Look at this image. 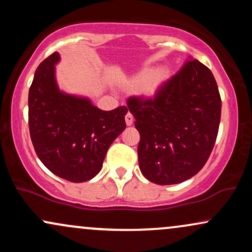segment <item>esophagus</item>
<instances>
[{
	"label": "esophagus",
	"instance_id": "1",
	"mask_svg": "<svg viewBox=\"0 0 252 252\" xmlns=\"http://www.w3.org/2000/svg\"><path fill=\"white\" fill-rule=\"evenodd\" d=\"M132 123H134V116H132L130 112H128V114H126V124L128 126H132Z\"/></svg>",
	"mask_w": 252,
	"mask_h": 252
}]
</instances>
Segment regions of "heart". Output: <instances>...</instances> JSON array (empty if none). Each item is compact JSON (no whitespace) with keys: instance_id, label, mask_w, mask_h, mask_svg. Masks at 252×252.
I'll list each match as a JSON object with an SVG mask.
<instances>
[{"instance_id":"heart-1","label":"heart","mask_w":252,"mask_h":252,"mask_svg":"<svg viewBox=\"0 0 252 252\" xmlns=\"http://www.w3.org/2000/svg\"><path fill=\"white\" fill-rule=\"evenodd\" d=\"M169 79L170 71L164 66H160L155 70L143 68L136 72L126 80V85L130 90H140L143 99L153 100L158 96Z\"/></svg>"}]
</instances>
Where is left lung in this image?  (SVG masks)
Returning <instances> with one entry per match:
<instances>
[{"label":"left lung","mask_w":252,"mask_h":252,"mask_svg":"<svg viewBox=\"0 0 252 252\" xmlns=\"http://www.w3.org/2000/svg\"><path fill=\"white\" fill-rule=\"evenodd\" d=\"M141 136L142 174L158 185L180 184L200 170L212 152L220 123L221 99L212 72L189 62L153 100L128 99Z\"/></svg>","instance_id":"obj_1"}]
</instances>
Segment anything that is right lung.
<instances>
[{"label":"right lung","instance_id":"add662e5","mask_svg":"<svg viewBox=\"0 0 252 252\" xmlns=\"http://www.w3.org/2000/svg\"><path fill=\"white\" fill-rule=\"evenodd\" d=\"M54 52L40 63L28 94L32 142L41 162L72 182L94 178L111 143L126 129V106L104 111L85 96L67 94L57 83Z\"/></svg>","mask_w":252,"mask_h":252}]
</instances>
